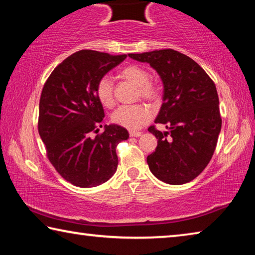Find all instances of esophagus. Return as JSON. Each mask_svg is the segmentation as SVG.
<instances>
[{
    "label": "esophagus",
    "mask_w": 255,
    "mask_h": 255,
    "mask_svg": "<svg viewBox=\"0 0 255 255\" xmlns=\"http://www.w3.org/2000/svg\"><path fill=\"white\" fill-rule=\"evenodd\" d=\"M129 135H130L131 137H139V136H141V132H140V131L132 130V131L129 132Z\"/></svg>",
    "instance_id": "1"
}]
</instances>
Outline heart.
Wrapping results in <instances>:
<instances>
[{"instance_id": "heart-1", "label": "heart", "mask_w": 255, "mask_h": 255, "mask_svg": "<svg viewBox=\"0 0 255 255\" xmlns=\"http://www.w3.org/2000/svg\"><path fill=\"white\" fill-rule=\"evenodd\" d=\"M119 77L130 82L137 86V96L154 101L159 96V90L156 85L149 81V73L145 67L139 65H128L122 68ZM96 96L98 101L103 107L114 106V93L112 83L108 76H103L98 81L96 86ZM150 117V111L146 106L133 105L119 107L111 116L112 122L128 129H137L144 125Z\"/></svg>"}]
</instances>
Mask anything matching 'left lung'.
Wrapping results in <instances>:
<instances>
[{
	"mask_svg": "<svg viewBox=\"0 0 255 255\" xmlns=\"http://www.w3.org/2000/svg\"><path fill=\"white\" fill-rule=\"evenodd\" d=\"M147 63L163 84V103L155 123L167 131L148 128L157 147L147 164L158 180L184 184L208 165L222 129L219 100L214 82L195 60L173 49L128 54Z\"/></svg>",
	"mask_w": 255,
	"mask_h": 255,
	"instance_id": "obj_1",
	"label": "left lung"
}]
</instances>
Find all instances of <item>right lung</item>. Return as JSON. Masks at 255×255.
<instances>
[{
    "instance_id": "add662e5",
    "label": "right lung",
    "mask_w": 255,
    "mask_h": 255,
    "mask_svg": "<svg viewBox=\"0 0 255 255\" xmlns=\"http://www.w3.org/2000/svg\"><path fill=\"white\" fill-rule=\"evenodd\" d=\"M126 57L80 50L55 68L42 89L40 138L56 171L76 187H97L117 171L116 147L129 138L127 129L110 124L100 135L92 137L91 132L102 127L105 118L96 96L98 81Z\"/></svg>"
}]
</instances>
